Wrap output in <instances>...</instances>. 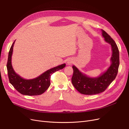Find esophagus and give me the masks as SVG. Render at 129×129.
<instances>
[{
	"label": "esophagus",
	"mask_w": 129,
	"mask_h": 129,
	"mask_svg": "<svg viewBox=\"0 0 129 129\" xmlns=\"http://www.w3.org/2000/svg\"><path fill=\"white\" fill-rule=\"evenodd\" d=\"M68 63H69V64H71L72 63V62H71V61H69Z\"/></svg>",
	"instance_id": "1"
}]
</instances>
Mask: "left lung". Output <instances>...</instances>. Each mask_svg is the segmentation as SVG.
Segmentation results:
<instances>
[{
	"mask_svg": "<svg viewBox=\"0 0 129 129\" xmlns=\"http://www.w3.org/2000/svg\"><path fill=\"white\" fill-rule=\"evenodd\" d=\"M105 41L111 44L112 49V64L104 73L96 78H91L82 74L75 66H73V75L72 83L81 94L93 95L104 92L115 78L120 64L119 51L114 41L108 34L101 29Z\"/></svg>",
	"mask_w": 129,
	"mask_h": 129,
	"instance_id": "8db88e82",
	"label": "left lung"
}]
</instances>
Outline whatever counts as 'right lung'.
I'll use <instances>...</instances> for the list:
<instances>
[{
  "mask_svg": "<svg viewBox=\"0 0 129 129\" xmlns=\"http://www.w3.org/2000/svg\"><path fill=\"white\" fill-rule=\"evenodd\" d=\"M15 42L10 48L7 63V73L9 82L12 84L16 90L21 94L34 96L43 94L47 90L51 84L50 78L51 75L55 72L63 69L66 65L63 64L48 70L40 76L34 79H24L16 73L12 65L11 60Z\"/></svg>",
  "mask_w": 129,
  "mask_h": 129,
  "instance_id": "right-lung-1",
  "label": "right lung"
}]
</instances>
